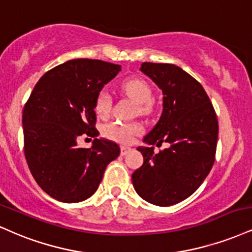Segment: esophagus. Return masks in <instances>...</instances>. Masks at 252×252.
<instances>
[{"mask_svg": "<svg viewBox=\"0 0 252 252\" xmlns=\"http://www.w3.org/2000/svg\"><path fill=\"white\" fill-rule=\"evenodd\" d=\"M130 150H131V148H130V147H126V145H122V147H121V155H122V156L126 155V154H128Z\"/></svg>", "mask_w": 252, "mask_h": 252, "instance_id": "34e87169", "label": "esophagus"}]
</instances>
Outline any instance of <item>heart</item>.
I'll return each mask as SVG.
<instances>
[{
	"label": "heart",
	"mask_w": 252,
	"mask_h": 252,
	"mask_svg": "<svg viewBox=\"0 0 252 252\" xmlns=\"http://www.w3.org/2000/svg\"><path fill=\"white\" fill-rule=\"evenodd\" d=\"M123 90L128 95L137 102L141 105V110L145 111L148 108V104L153 99V94H151L150 87L148 86L147 82L139 78H132L123 83ZM111 96L107 90H102L97 95L95 110L98 116H107L111 110ZM142 126L138 123L135 122H121V121H114L105 124L103 126L102 132L104 137H107L111 141L118 142V143H130L136 135L141 134Z\"/></svg>",
	"instance_id": "1"
}]
</instances>
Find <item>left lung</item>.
I'll return each mask as SVG.
<instances>
[{
	"label": "left lung",
	"instance_id": "1",
	"mask_svg": "<svg viewBox=\"0 0 252 252\" xmlns=\"http://www.w3.org/2000/svg\"><path fill=\"white\" fill-rule=\"evenodd\" d=\"M159 88L163 110L158 122L138 147L143 165L132 174L136 192L144 201L169 207L191 196L215 162L218 122L209 96L187 71L169 63H142L139 68ZM171 144L158 154L154 144Z\"/></svg>",
	"mask_w": 252,
	"mask_h": 252
}]
</instances>
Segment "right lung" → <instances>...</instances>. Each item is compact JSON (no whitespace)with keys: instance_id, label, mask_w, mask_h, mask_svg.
Returning a JSON list of instances; mask_svg holds the SVG:
<instances>
[{"instance_id":"right-lung-1","label":"right lung","mask_w":252,"mask_h":252,"mask_svg":"<svg viewBox=\"0 0 252 252\" xmlns=\"http://www.w3.org/2000/svg\"><path fill=\"white\" fill-rule=\"evenodd\" d=\"M121 65L99 60H71L39 78L22 115L24 155L35 181L48 195L77 203L96 192L105 168L120 155L113 141L97 138L95 103ZM82 134L95 137L80 148Z\"/></svg>"}]
</instances>
